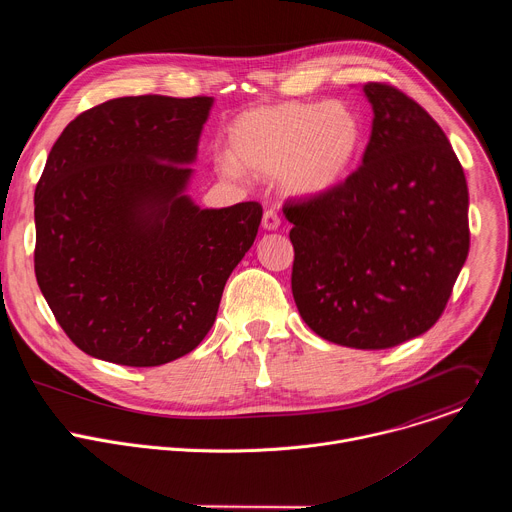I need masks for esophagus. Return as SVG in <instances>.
Wrapping results in <instances>:
<instances>
[{
	"instance_id": "esophagus-1",
	"label": "esophagus",
	"mask_w": 512,
	"mask_h": 512,
	"mask_svg": "<svg viewBox=\"0 0 512 512\" xmlns=\"http://www.w3.org/2000/svg\"><path fill=\"white\" fill-rule=\"evenodd\" d=\"M279 225H281L279 214H277L273 208L265 210V214H263V229H265V231H277Z\"/></svg>"
}]
</instances>
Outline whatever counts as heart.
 <instances>
[{
	"label": "heart",
	"instance_id": "b5f03b06",
	"mask_svg": "<svg viewBox=\"0 0 512 512\" xmlns=\"http://www.w3.org/2000/svg\"><path fill=\"white\" fill-rule=\"evenodd\" d=\"M225 178L277 176L285 192L320 196L350 172L362 145V121L344 103H277L239 113L225 133Z\"/></svg>",
	"mask_w": 512,
	"mask_h": 512
}]
</instances>
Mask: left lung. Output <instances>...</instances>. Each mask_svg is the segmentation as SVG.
I'll return each mask as SVG.
<instances>
[{
  "mask_svg": "<svg viewBox=\"0 0 512 512\" xmlns=\"http://www.w3.org/2000/svg\"><path fill=\"white\" fill-rule=\"evenodd\" d=\"M362 91L375 115L362 166L283 214L304 322L328 342L383 350L442 316L470 249L468 184L421 105L385 83Z\"/></svg>",
  "mask_w": 512,
  "mask_h": 512,
  "instance_id": "8db88e82",
  "label": "left lung"
}]
</instances>
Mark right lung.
Returning <instances> with one entry per match:
<instances>
[{
	"label": "right lung",
	"mask_w": 512,
	"mask_h": 512,
	"mask_svg": "<svg viewBox=\"0 0 512 512\" xmlns=\"http://www.w3.org/2000/svg\"><path fill=\"white\" fill-rule=\"evenodd\" d=\"M212 97H121L70 121L34 194V269L83 352L160 367L192 352L251 249L263 208L186 194Z\"/></svg>",
	"instance_id": "right-lung-1"
}]
</instances>
